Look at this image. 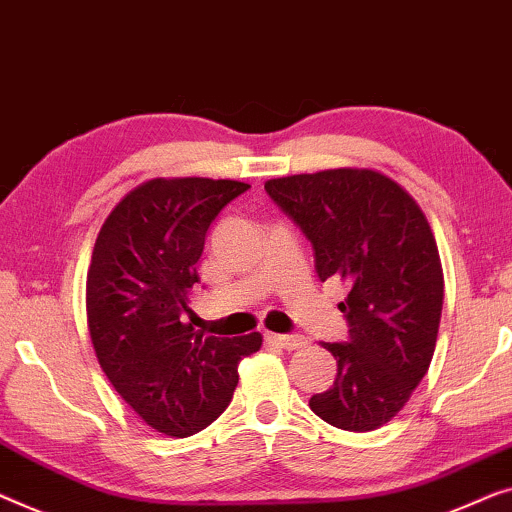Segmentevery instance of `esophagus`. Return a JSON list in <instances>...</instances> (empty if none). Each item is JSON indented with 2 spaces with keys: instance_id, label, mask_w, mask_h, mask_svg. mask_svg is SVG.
I'll list each match as a JSON object with an SVG mask.
<instances>
[{
  "instance_id": "34e87169",
  "label": "esophagus",
  "mask_w": 512,
  "mask_h": 512,
  "mask_svg": "<svg viewBox=\"0 0 512 512\" xmlns=\"http://www.w3.org/2000/svg\"><path fill=\"white\" fill-rule=\"evenodd\" d=\"M266 342L273 347H280V349H287V352H292V349H301L308 345V340L303 338V335H280V333H266L264 335Z\"/></svg>"
}]
</instances>
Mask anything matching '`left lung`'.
Wrapping results in <instances>:
<instances>
[{
    "label": "left lung",
    "instance_id": "8db88e82",
    "mask_svg": "<svg viewBox=\"0 0 512 512\" xmlns=\"http://www.w3.org/2000/svg\"><path fill=\"white\" fill-rule=\"evenodd\" d=\"M264 190L310 239L319 280L349 287L338 305L349 340L322 342L338 375L310 409L340 430H377L407 404L437 345L444 271L430 223L377 170L292 174Z\"/></svg>",
    "mask_w": 512,
    "mask_h": 512
}]
</instances>
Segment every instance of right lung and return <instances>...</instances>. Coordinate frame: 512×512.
I'll list each match as a JSON object with an SVG mask.
<instances>
[{"label":"right lung","instance_id":"1","mask_svg":"<svg viewBox=\"0 0 512 512\" xmlns=\"http://www.w3.org/2000/svg\"><path fill=\"white\" fill-rule=\"evenodd\" d=\"M250 186L151 179L105 218L87 271V326L98 363L156 432L190 437L232 402L239 361L262 335L216 338L183 322L209 225Z\"/></svg>","mask_w":512,"mask_h":512}]
</instances>
